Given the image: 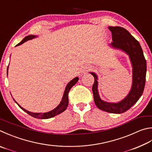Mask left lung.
I'll return each mask as SVG.
<instances>
[{
    "label": "left lung",
    "instance_id": "8db88e82",
    "mask_svg": "<svg viewBox=\"0 0 152 152\" xmlns=\"http://www.w3.org/2000/svg\"><path fill=\"white\" fill-rule=\"evenodd\" d=\"M112 32V40L111 46L126 52L129 55L133 66V83L129 94L122 101L118 103H108L102 100L98 92L97 76L91 72L94 77V82L92 86V92L95 104L99 109L103 111L122 114L131 108L137 102L142 95L145 84L147 66L146 60L140 43L132 37L128 30L120 26H110Z\"/></svg>",
    "mask_w": 152,
    "mask_h": 152
}]
</instances>
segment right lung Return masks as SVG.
<instances>
[{"mask_svg":"<svg viewBox=\"0 0 152 152\" xmlns=\"http://www.w3.org/2000/svg\"><path fill=\"white\" fill-rule=\"evenodd\" d=\"M34 37H35V36H33V35L27 36V37L24 38L20 42H19L18 45L16 46L20 45H22V44H23L24 42H26V41L28 40H31V39H32V38H34ZM7 74H8V68H7ZM78 79H79L78 77H76L75 78L69 82L68 85L66 86V89L64 91V95H63L62 100L61 101V102L60 103V104L56 107V108H54L53 110H52V111H50V112L43 113V114H42V113H32V112L27 111V110H26L25 109H24L23 107H22L20 106V105L18 104L17 102H16V101H15V102L18 105V106L20 107L22 110H24V112H26L27 114H29L30 115H31V116L34 117L35 118H38V119H48V118L54 117V116H56V115L60 114V113L63 112L66 109V107L68 105L69 91H70L71 88L74 85H75L76 84V82L78 81Z\"/></svg>","mask_w":152,"mask_h":152,"instance_id":"1","label":"right lung"}]
</instances>
